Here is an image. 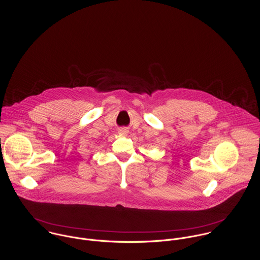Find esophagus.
Masks as SVG:
<instances>
[{"label":"esophagus","mask_w":260,"mask_h":260,"mask_svg":"<svg viewBox=\"0 0 260 260\" xmlns=\"http://www.w3.org/2000/svg\"><path fill=\"white\" fill-rule=\"evenodd\" d=\"M120 134H123V135H126L127 133H128V131L126 130V129H124V128H122V129H120Z\"/></svg>","instance_id":"1"}]
</instances>
